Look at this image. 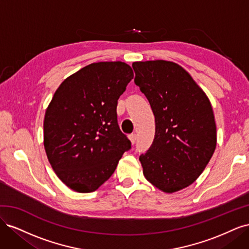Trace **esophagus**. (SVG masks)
<instances>
[{
  "label": "esophagus",
  "instance_id": "obj_1",
  "mask_svg": "<svg viewBox=\"0 0 249 249\" xmlns=\"http://www.w3.org/2000/svg\"><path fill=\"white\" fill-rule=\"evenodd\" d=\"M129 139L131 140L132 144H135V143H136V141H137V135L136 134H131L129 136Z\"/></svg>",
  "mask_w": 249,
  "mask_h": 249
}]
</instances>
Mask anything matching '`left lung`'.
Listing matches in <instances>:
<instances>
[{"instance_id":"obj_1","label":"left lung","mask_w":249,"mask_h":249,"mask_svg":"<svg viewBox=\"0 0 249 249\" xmlns=\"http://www.w3.org/2000/svg\"><path fill=\"white\" fill-rule=\"evenodd\" d=\"M132 66L156 122L153 144L139 158L143 175L165 193L179 191L197 179L214 154L212 105L190 73L175 62L153 60Z\"/></svg>"}]
</instances>
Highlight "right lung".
<instances>
[{"mask_svg": "<svg viewBox=\"0 0 249 249\" xmlns=\"http://www.w3.org/2000/svg\"><path fill=\"white\" fill-rule=\"evenodd\" d=\"M133 78L124 62L91 63L67 77L49 104L44 149L57 177L73 191L99 189L131 148L118 126L116 106Z\"/></svg>", "mask_w": 249, "mask_h": 249, "instance_id": "add662e5", "label": "right lung"}]
</instances>
